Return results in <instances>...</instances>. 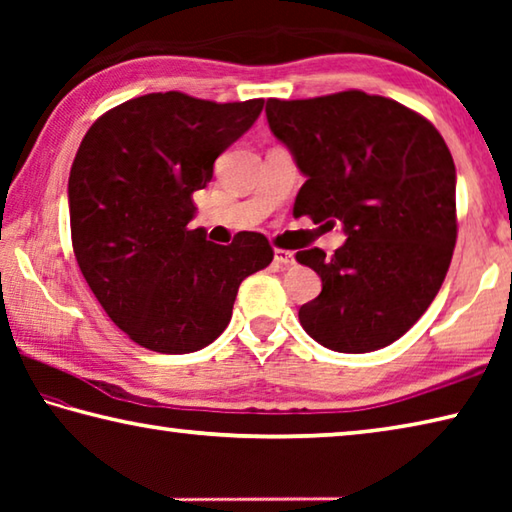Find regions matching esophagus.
Here are the masks:
<instances>
[{
  "label": "esophagus",
  "mask_w": 512,
  "mask_h": 512,
  "mask_svg": "<svg viewBox=\"0 0 512 512\" xmlns=\"http://www.w3.org/2000/svg\"><path fill=\"white\" fill-rule=\"evenodd\" d=\"M273 257H275V262L280 264V266H291L293 262H296V257H293L291 250H280V248H277L275 253H273Z\"/></svg>",
  "instance_id": "esophagus-1"
}]
</instances>
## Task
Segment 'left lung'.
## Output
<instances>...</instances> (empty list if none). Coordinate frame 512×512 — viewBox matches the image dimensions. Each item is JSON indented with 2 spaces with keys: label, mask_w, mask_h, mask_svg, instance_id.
Wrapping results in <instances>:
<instances>
[{
  "label": "left lung",
  "mask_w": 512,
  "mask_h": 512,
  "mask_svg": "<svg viewBox=\"0 0 512 512\" xmlns=\"http://www.w3.org/2000/svg\"><path fill=\"white\" fill-rule=\"evenodd\" d=\"M273 135L305 173L293 214L339 221L345 244L296 253L323 291L298 316L334 352L386 348L443 287L456 246V167L431 121L393 99L348 90L266 101Z\"/></svg>",
  "instance_id": "8db88e82"
}]
</instances>
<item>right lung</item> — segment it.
<instances>
[{"instance_id": "1", "label": "right lung", "mask_w": 512, "mask_h": 512, "mask_svg": "<svg viewBox=\"0 0 512 512\" xmlns=\"http://www.w3.org/2000/svg\"><path fill=\"white\" fill-rule=\"evenodd\" d=\"M262 108L264 99L144 94L101 115L76 151L67 185L76 262L112 323L146 350L210 345L230 323L239 284L273 262L259 232L219 246L187 228L192 194Z\"/></svg>"}]
</instances>
